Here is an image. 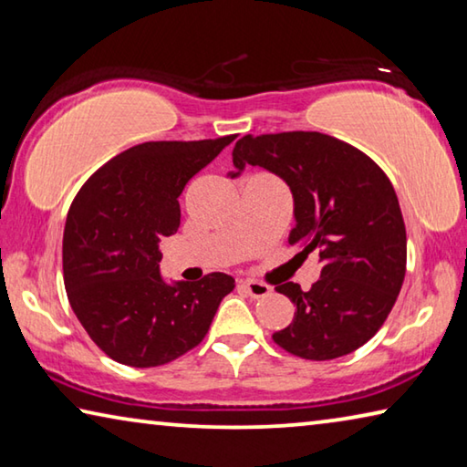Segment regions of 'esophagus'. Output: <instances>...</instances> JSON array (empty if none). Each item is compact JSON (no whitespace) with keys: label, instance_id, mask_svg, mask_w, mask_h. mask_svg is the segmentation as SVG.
<instances>
[{"label":"esophagus","instance_id":"34e87169","mask_svg":"<svg viewBox=\"0 0 467 467\" xmlns=\"http://www.w3.org/2000/svg\"><path fill=\"white\" fill-rule=\"evenodd\" d=\"M243 286H244V290H247L253 298H264V296H267L272 292V286H267V284L259 282V280H244Z\"/></svg>","mask_w":467,"mask_h":467}]
</instances>
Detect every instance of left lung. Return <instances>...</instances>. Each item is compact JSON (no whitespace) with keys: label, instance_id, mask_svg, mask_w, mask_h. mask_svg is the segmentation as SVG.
<instances>
[{"label":"left lung","instance_id":"8db88e82","mask_svg":"<svg viewBox=\"0 0 467 467\" xmlns=\"http://www.w3.org/2000/svg\"><path fill=\"white\" fill-rule=\"evenodd\" d=\"M233 164L264 167L286 181L296 218L290 244H303L300 255H319L321 278L311 290L295 282L275 286L296 313L274 342L305 360L358 350L381 329L406 275V224L389 177L358 148L319 131L244 136Z\"/></svg>","mask_w":467,"mask_h":467}]
</instances>
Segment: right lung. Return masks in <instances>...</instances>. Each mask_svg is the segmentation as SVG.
Returning <instances> with one entry per match:
<instances>
[{
    "label": "right lung",
    "mask_w": 467,
    "mask_h": 467,
    "mask_svg": "<svg viewBox=\"0 0 467 467\" xmlns=\"http://www.w3.org/2000/svg\"><path fill=\"white\" fill-rule=\"evenodd\" d=\"M236 136L144 141L92 172L69 205L63 284L76 317L109 358L150 368L202 342L234 278L212 272L169 286L158 249L177 233L187 181Z\"/></svg>",
    "instance_id": "obj_1"
}]
</instances>
